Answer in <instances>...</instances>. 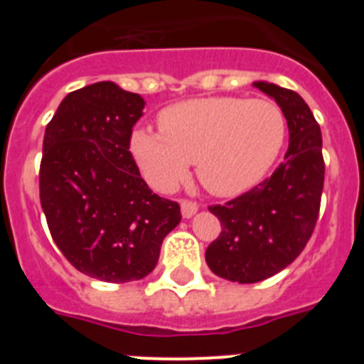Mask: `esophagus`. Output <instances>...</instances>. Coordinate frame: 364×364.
<instances>
[{
	"instance_id": "obj_1",
	"label": "esophagus",
	"mask_w": 364,
	"mask_h": 364,
	"mask_svg": "<svg viewBox=\"0 0 364 364\" xmlns=\"http://www.w3.org/2000/svg\"><path fill=\"white\" fill-rule=\"evenodd\" d=\"M180 210H182V217L191 218L198 211V205L191 200H180Z\"/></svg>"
}]
</instances>
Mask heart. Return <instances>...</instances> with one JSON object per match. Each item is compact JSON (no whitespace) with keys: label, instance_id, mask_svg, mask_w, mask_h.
<instances>
[{"label":"heart","instance_id":"b5f03b06","mask_svg":"<svg viewBox=\"0 0 364 364\" xmlns=\"http://www.w3.org/2000/svg\"><path fill=\"white\" fill-rule=\"evenodd\" d=\"M160 131L134 129L129 149L159 191H173L197 162L202 184L218 197L257 186L279 159L286 118L264 98L213 96L178 102L159 117Z\"/></svg>","mask_w":364,"mask_h":364}]
</instances>
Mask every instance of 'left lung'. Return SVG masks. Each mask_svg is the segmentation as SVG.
<instances>
[{
	"label": "left lung",
	"mask_w": 364,
	"mask_h": 364,
	"mask_svg": "<svg viewBox=\"0 0 364 364\" xmlns=\"http://www.w3.org/2000/svg\"><path fill=\"white\" fill-rule=\"evenodd\" d=\"M253 85L282 109L290 146L269 178L210 208L222 231L205 250V262L215 275L240 284L264 281L301 255L314 233L324 184L321 127L306 102L275 83Z\"/></svg>",
	"instance_id": "obj_1"
}]
</instances>
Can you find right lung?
<instances>
[{
  "label": "right lung",
  "mask_w": 364,
  "mask_h": 364,
  "mask_svg": "<svg viewBox=\"0 0 364 364\" xmlns=\"http://www.w3.org/2000/svg\"><path fill=\"white\" fill-rule=\"evenodd\" d=\"M144 105L140 95L98 82L69 92L45 129L40 200L50 235L74 268L104 282L149 275L182 218L129 153Z\"/></svg>",
  "instance_id": "1"
}]
</instances>
